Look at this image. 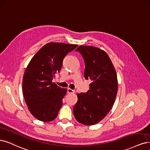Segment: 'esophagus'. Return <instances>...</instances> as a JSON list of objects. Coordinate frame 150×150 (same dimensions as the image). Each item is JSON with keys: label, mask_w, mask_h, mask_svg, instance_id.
Wrapping results in <instances>:
<instances>
[{"label": "esophagus", "mask_w": 150, "mask_h": 150, "mask_svg": "<svg viewBox=\"0 0 150 150\" xmlns=\"http://www.w3.org/2000/svg\"><path fill=\"white\" fill-rule=\"evenodd\" d=\"M75 91L71 89L70 88H68V93H74Z\"/></svg>", "instance_id": "1"}]
</instances>
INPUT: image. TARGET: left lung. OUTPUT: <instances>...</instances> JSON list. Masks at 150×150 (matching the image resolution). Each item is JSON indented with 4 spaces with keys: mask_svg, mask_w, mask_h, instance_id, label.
I'll use <instances>...</instances> for the list:
<instances>
[{
    "mask_svg": "<svg viewBox=\"0 0 150 150\" xmlns=\"http://www.w3.org/2000/svg\"><path fill=\"white\" fill-rule=\"evenodd\" d=\"M78 51L85 63L84 77L91 81L89 90L77 94L73 108L77 121L85 125H95L109 112L118 91L115 69L108 54L99 48L79 46Z\"/></svg>",
    "mask_w": 150,
    "mask_h": 150,
    "instance_id": "obj_1",
    "label": "left lung"
}]
</instances>
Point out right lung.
<instances>
[{"mask_svg": "<svg viewBox=\"0 0 150 150\" xmlns=\"http://www.w3.org/2000/svg\"><path fill=\"white\" fill-rule=\"evenodd\" d=\"M77 45L48 43L31 59L25 71L23 94L30 113L38 120L50 122L58 116L67 89L52 82L63 59Z\"/></svg>", "mask_w": 150, "mask_h": 150, "instance_id": "right-lung-1", "label": "right lung"}]
</instances>
